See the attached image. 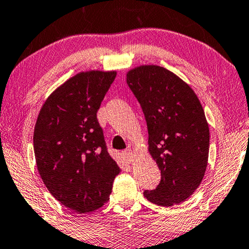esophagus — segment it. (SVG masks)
Listing matches in <instances>:
<instances>
[{
	"label": "esophagus",
	"mask_w": 249,
	"mask_h": 249,
	"mask_svg": "<svg viewBox=\"0 0 249 249\" xmlns=\"http://www.w3.org/2000/svg\"><path fill=\"white\" fill-rule=\"evenodd\" d=\"M123 155L125 157V159L127 162H133L134 161V158H135V155L134 152L132 151V150H127V151H124Z\"/></svg>",
	"instance_id": "34e87169"
}]
</instances>
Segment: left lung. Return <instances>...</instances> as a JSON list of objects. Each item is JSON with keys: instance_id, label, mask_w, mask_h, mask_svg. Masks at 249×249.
Listing matches in <instances>:
<instances>
[{"instance_id": "obj_1", "label": "left lung", "mask_w": 249, "mask_h": 249, "mask_svg": "<svg viewBox=\"0 0 249 249\" xmlns=\"http://www.w3.org/2000/svg\"><path fill=\"white\" fill-rule=\"evenodd\" d=\"M126 82L141 105L149 132V153L161 180L144 191L148 201L173 206L186 201L202 183L209 159L210 131L194 90L158 65L129 70Z\"/></svg>"}]
</instances>
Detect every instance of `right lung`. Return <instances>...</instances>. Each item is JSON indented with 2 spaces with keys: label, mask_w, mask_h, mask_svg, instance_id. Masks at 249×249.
Returning <instances> with one entry per match:
<instances>
[{
  "label": "right lung",
  "mask_w": 249,
  "mask_h": 249,
  "mask_svg": "<svg viewBox=\"0 0 249 249\" xmlns=\"http://www.w3.org/2000/svg\"><path fill=\"white\" fill-rule=\"evenodd\" d=\"M116 71L80 72L45 101L34 131L38 171L50 193L76 213L109 199L120 174L107 151L97 111Z\"/></svg>",
  "instance_id": "1"
}]
</instances>
